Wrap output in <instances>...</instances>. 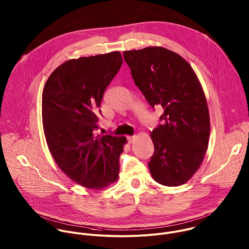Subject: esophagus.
Wrapping results in <instances>:
<instances>
[{"instance_id": "obj_1", "label": "esophagus", "mask_w": 249, "mask_h": 249, "mask_svg": "<svg viewBox=\"0 0 249 249\" xmlns=\"http://www.w3.org/2000/svg\"><path fill=\"white\" fill-rule=\"evenodd\" d=\"M135 139H136V136H129V137H127V141H128L129 143H132Z\"/></svg>"}]
</instances>
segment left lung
<instances>
[{"mask_svg":"<svg viewBox=\"0 0 249 249\" xmlns=\"http://www.w3.org/2000/svg\"><path fill=\"white\" fill-rule=\"evenodd\" d=\"M135 84L154 108L162 107V124L152 131L154 153L148 162L155 181L178 186L202 164L210 138L207 100L191 66L164 47L124 51Z\"/></svg>","mask_w":249,"mask_h":249,"instance_id":"obj_1","label":"left lung"}]
</instances>
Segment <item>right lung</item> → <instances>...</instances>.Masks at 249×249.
I'll use <instances>...</instances> for the list:
<instances>
[{
	"label": "right lung",
	"mask_w": 249,
	"mask_h": 249,
	"mask_svg": "<svg viewBox=\"0 0 249 249\" xmlns=\"http://www.w3.org/2000/svg\"><path fill=\"white\" fill-rule=\"evenodd\" d=\"M123 63L120 52L65 62L42 93V125L51 155L74 182L101 189L116 181L125 138L94 135L106 88Z\"/></svg>",
	"instance_id": "1"
}]
</instances>
